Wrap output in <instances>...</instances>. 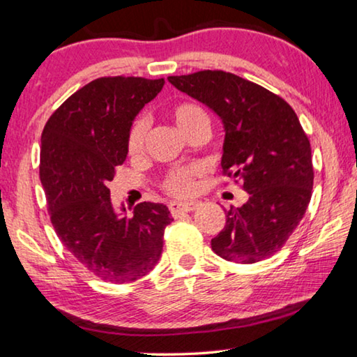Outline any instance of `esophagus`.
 Instances as JSON below:
<instances>
[{
	"label": "esophagus",
	"instance_id": "34e87169",
	"mask_svg": "<svg viewBox=\"0 0 357 357\" xmlns=\"http://www.w3.org/2000/svg\"><path fill=\"white\" fill-rule=\"evenodd\" d=\"M197 207H199L197 202H171V204H169V211H171L172 215H177V213L193 212Z\"/></svg>",
	"mask_w": 357,
	"mask_h": 357
}]
</instances>
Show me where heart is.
Returning a JSON list of instances; mask_svg holds the SVG:
<instances>
[{"mask_svg": "<svg viewBox=\"0 0 357 357\" xmlns=\"http://www.w3.org/2000/svg\"><path fill=\"white\" fill-rule=\"evenodd\" d=\"M171 116L185 135L199 126H209V116L206 109L195 102H178L171 108ZM148 132V123L145 118H137L130 124L128 139H126V150L129 156H139L145 146V139ZM201 167L197 166H182L175 167L166 174L162 178L161 188L169 196L174 197H190L196 190V178L199 177Z\"/></svg>", "mask_w": 357, "mask_h": 357, "instance_id": "obj_1", "label": "heart"}]
</instances>
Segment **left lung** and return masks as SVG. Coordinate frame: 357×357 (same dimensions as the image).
<instances>
[{
  "label": "left lung",
  "instance_id": "1",
  "mask_svg": "<svg viewBox=\"0 0 357 357\" xmlns=\"http://www.w3.org/2000/svg\"><path fill=\"white\" fill-rule=\"evenodd\" d=\"M178 91L212 108L225 124V177L249 193L229 207L212 250L236 263H257L284 248L312 195L311 145L282 97L223 70L169 76Z\"/></svg>",
  "mask_w": 357,
  "mask_h": 357
}]
</instances>
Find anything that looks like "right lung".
Here are the masks:
<instances>
[{
	"instance_id": "right-lung-1",
	"label": "right lung",
	"mask_w": 357,
	"mask_h": 357,
	"mask_svg": "<svg viewBox=\"0 0 357 357\" xmlns=\"http://www.w3.org/2000/svg\"><path fill=\"white\" fill-rule=\"evenodd\" d=\"M162 86L164 78H97L71 94L43 129L40 180L52 227L70 254L105 282H132L150 273L172 222L156 202L118 215L108 188L128 156L130 124Z\"/></svg>"
}]
</instances>
